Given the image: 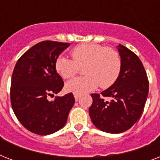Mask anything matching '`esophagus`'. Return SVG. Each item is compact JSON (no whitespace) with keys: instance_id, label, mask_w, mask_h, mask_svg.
Wrapping results in <instances>:
<instances>
[{"instance_id":"34e87169","label":"esophagus","mask_w":160,"mask_h":160,"mask_svg":"<svg viewBox=\"0 0 160 160\" xmlns=\"http://www.w3.org/2000/svg\"><path fill=\"white\" fill-rule=\"evenodd\" d=\"M74 96H75V99L76 101H78L79 100V99H80V95H77V94H74Z\"/></svg>"}]
</instances>
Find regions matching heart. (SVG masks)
I'll return each mask as SVG.
<instances>
[{"label": "heart", "instance_id": "obj_1", "mask_svg": "<svg viewBox=\"0 0 160 160\" xmlns=\"http://www.w3.org/2000/svg\"><path fill=\"white\" fill-rule=\"evenodd\" d=\"M72 60L59 56L55 67L64 79L74 77L80 68H84L85 76L75 78L66 84V90L83 95L95 90L100 85L103 89L110 87L118 80L122 67L121 57L114 49L98 44H82L70 52Z\"/></svg>", "mask_w": 160, "mask_h": 160}]
</instances>
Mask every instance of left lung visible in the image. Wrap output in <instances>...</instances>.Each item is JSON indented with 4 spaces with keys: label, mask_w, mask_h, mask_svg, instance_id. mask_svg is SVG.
I'll use <instances>...</instances> for the list:
<instances>
[{
    "label": "left lung",
    "mask_w": 160,
    "mask_h": 160,
    "mask_svg": "<svg viewBox=\"0 0 160 160\" xmlns=\"http://www.w3.org/2000/svg\"><path fill=\"white\" fill-rule=\"evenodd\" d=\"M118 48L122 60L120 75L100 95H90L93 102L89 109L95 127L111 134L126 131L139 120L149 94V80L141 60L125 46L119 45Z\"/></svg>",
    "instance_id": "8db88e82"
}]
</instances>
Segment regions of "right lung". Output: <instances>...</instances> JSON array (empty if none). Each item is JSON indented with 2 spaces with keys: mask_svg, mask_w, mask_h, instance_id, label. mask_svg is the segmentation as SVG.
<instances>
[{
  "mask_svg": "<svg viewBox=\"0 0 160 160\" xmlns=\"http://www.w3.org/2000/svg\"><path fill=\"white\" fill-rule=\"evenodd\" d=\"M70 43L39 42L19 58L11 84V103L16 118L29 131L40 135L53 134L63 128L75 103L72 93L55 96L64 81L56 72L55 60Z\"/></svg>",
  "mask_w": 160,
  "mask_h": 160,
  "instance_id": "right-lung-1",
  "label": "right lung"
}]
</instances>
